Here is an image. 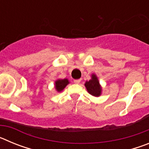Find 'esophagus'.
<instances>
[{
  "label": "esophagus",
  "instance_id": "obj_1",
  "mask_svg": "<svg viewBox=\"0 0 149 149\" xmlns=\"http://www.w3.org/2000/svg\"><path fill=\"white\" fill-rule=\"evenodd\" d=\"M81 79H77V80H74V84H79L80 83H81Z\"/></svg>",
  "mask_w": 149,
  "mask_h": 149
}]
</instances>
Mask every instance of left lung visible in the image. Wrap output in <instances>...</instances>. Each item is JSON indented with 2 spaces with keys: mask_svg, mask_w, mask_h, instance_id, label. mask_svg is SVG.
Masks as SVG:
<instances>
[{
  "mask_svg": "<svg viewBox=\"0 0 149 149\" xmlns=\"http://www.w3.org/2000/svg\"><path fill=\"white\" fill-rule=\"evenodd\" d=\"M85 86L87 89L88 93L92 95L95 96V97L101 95L102 89H101V86L99 84L98 77L95 74H92L91 80L85 83Z\"/></svg>",
  "mask_w": 149,
  "mask_h": 149,
  "instance_id": "obj_1",
  "label": "left lung"
}]
</instances>
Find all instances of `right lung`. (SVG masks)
Wrapping results in <instances>:
<instances>
[{
  "instance_id": "right-lung-1",
  "label": "right lung",
  "mask_w": 149,
  "mask_h": 149,
  "mask_svg": "<svg viewBox=\"0 0 149 149\" xmlns=\"http://www.w3.org/2000/svg\"><path fill=\"white\" fill-rule=\"evenodd\" d=\"M69 84L68 79H58L55 81V89L57 92H61L64 89V88Z\"/></svg>"
}]
</instances>
